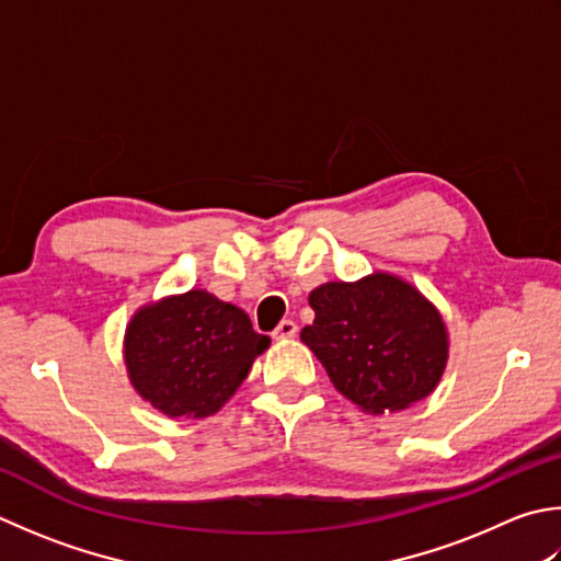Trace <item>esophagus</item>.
Wrapping results in <instances>:
<instances>
[{"mask_svg": "<svg viewBox=\"0 0 561 561\" xmlns=\"http://www.w3.org/2000/svg\"><path fill=\"white\" fill-rule=\"evenodd\" d=\"M296 331H299V328H296V323H294V321H282L277 328H274L272 337H277V340H289V337H294V335H296Z\"/></svg>", "mask_w": 561, "mask_h": 561, "instance_id": "34e87169", "label": "esophagus"}]
</instances>
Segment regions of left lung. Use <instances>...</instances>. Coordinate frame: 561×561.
<instances>
[{
    "instance_id": "left-lung-1",
    "label": "left lung",
    "mask_w": 561,
    "mask_h": 561,
    "mask_svg": "<svg viewBox=\"0 0 561 561\" xmlns=\"http://www.w3.org/2000/svg\"><path fill=\"white\" fill-rule=\"evenodd\" d=\"M316 311L301 340L333 387L365 413L409 409L440 381L447 328L440 311L397 274L328 282L309 294Z\"/></svg>"
}]
</instances>
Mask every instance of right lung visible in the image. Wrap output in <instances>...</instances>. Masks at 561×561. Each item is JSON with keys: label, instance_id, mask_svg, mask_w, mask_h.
<instances>
[{"label": "right lung", "instance_id": "add662e5", "mask_svg": "<svg viewBox=\"0 0 561 561\" xmlns=\"http://www.w3.org/2000/svg\"><path fill=\"white\" fill-rule=\"evenodd\" d=\"M270 337L204 289L168 296L130 318L124 359L134 389L170 419H206L233 397Z\"/></svg>", "mask_w": 561, "mask_h": 561}]
</instances>
